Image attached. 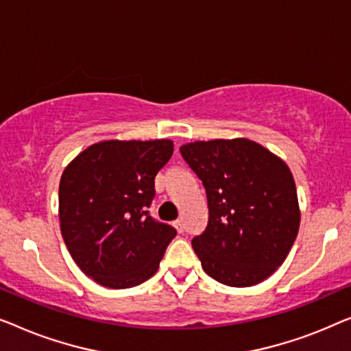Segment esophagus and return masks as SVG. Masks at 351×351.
<instances>
[{
    "instance_id": "obj_1",
    "label": "esophagus",
    "mask_w": 351,
    "mask_h": 351,
    "mask_svg": "<svg viewBox=\"0 0 351 351\" xmlns=\"http://www.w3.org/2000/svg\"><path fill=\"white\" fill-rule=\"evenodd\" d=\"M173 226L176 227V230L180 232V234H182V232H184V223H182V219H176L175 223H173Z\"/></svg>"
}]
</instances>
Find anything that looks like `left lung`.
<instances>
[{"mask_svg": "<svg viewBox=\"0 0 351 351\" xmlns=\"http://www.w3.org/2000/svg\"><path fill=\"white\" fill-rule=\"evenodd\" d=\"M180 151L208 200V224L192 239L205 274L235 288L269 278L299 232L298 192L288 165L246 138L194 141Z\"/></svg>", "mask_w": 351, "mask_h": 351, "instance_id": "1", "label": "left lung"}]
</instances>
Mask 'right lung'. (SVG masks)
I'll list each match as a JSON object with an SVG mask.
<instances>
[{
    "instance_id": "obj_1",
    "label": "right lung",
    "mask_w": 351,
    "mask_h": 351,
    "mask_svg": "<svg viewBox=\"0 0 351 351\" xmlns=\"http://www.w3.org/2000/svg\"><path fill=\"white\" fill-rule=\"evenodd\" d=\"M173 141H100L63 171L60 230L71 258L98 285L125 289L157 272L176 229L149 216L154 178Z\"/></svg>"
}]
</instances>
